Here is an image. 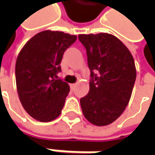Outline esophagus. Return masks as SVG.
Instances as JSON below:
<instances>
[{"mask_svg": "<svg viewBox=\"0 0 155 155\" xmlns=\"http://www.w3.org/2000/svg\"><path fill=\"white\" fill-rule=\"evenodd\" d=\"M76 85H77L76 84H71V90H74Z\"/></svg>", "mask_w": 155, "mask_h": 155, "instance_id": "1", "label": "esophagus"}]
</instances>
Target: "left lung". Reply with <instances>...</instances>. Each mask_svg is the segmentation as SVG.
<instances>
[{
  "label": "left lung",
  "instance_id": "obj_1",
  "mask_svg": "<svg viewBox=\"0 0 155 155\" xmlns=\"http://www.w3.org/2000/svg\"><path fill=\"white\" fill-rule=\"evenodd\" d=\"M91 71L90 91L80 99L82 111L97 126L109 125L121 116L132 94L136 70L128 49L112 34H80Z\"/></svg>",
  "mask_w": 155,
  "mask_h": 155
}]
</instances>
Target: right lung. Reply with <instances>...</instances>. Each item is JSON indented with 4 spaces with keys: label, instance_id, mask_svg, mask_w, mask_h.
I'll list each match as a JSON object with an SVG mask.
<instances>
[{
    "label": "right lung",
    "instance_id": "add662e5",
    "mask_svg": "<svg viewBox=\"0 0 155 155\" xmlns=\"http://www.w3.org/2000/svg\"><path fill=\"white\" fill-rule=\"evenodd\" d=\"M76 40V35L43 31L19 53L15 64L19 97L25 110L39 122H51L61 113L70 87L57 75L64 51Z\"/></svg>",
    "mask_w": 155,
    "mask_h": 155
}]
</instances>
